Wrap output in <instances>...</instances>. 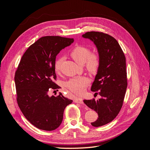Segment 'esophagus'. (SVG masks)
I'll return each mask as SVG.
<instances>
[{
  "label": "esophagus",
  "instance_id": "esophagus-1",
  "mask_svg": "<svg viewBox=\"0 0 150 150\" xmlns=\"http://www.w3.org/2000/svg\"><path fill=\"white\" fill-rule=\"evenodd\" d=\"M74 102L76 103H79V104H83V100L82 98H76L74 99Z\"/></svg>",
  "mask_w": 150,
  "mask_h": 150
}]
</instances>
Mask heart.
Listing matches in <instances>:
<instances>
[{"label": "heart", "mask_w": 150, "mask_h": 150, "mask_svg": "<svg viewBox=\"0 0 150 150\" xmlns=\"http://www.w3.org/2000/svg\"><path fill=\"white\" fill-rule=\"evenodd\" d=\"M70 55L71 57L78 63L82 65L85 63V66L91 72H95L100 66V56L97 52H91L90 49L85 46H78L72 50ZM63 58L59 57L54 63V71L57 74H59L61 71V66ZM90 83L89 77L82 76H77L70 79L66 84L67 89L75 94H81L84 93L86 88Z\"/></svg>", "instance_id": "heart-1"}]
</instances>
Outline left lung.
Wrapping results in <instances>:
<instances>
[{
    "mask_svg": "<svg viewBox=\"0 0 150 150\" xmlns=\"http://www.w3.org/2000/svg\"><path fill=\"white\" fill-rule=\"evenodd\" d=\"M82 36L92 40L100 56V66L91 90L100 95L101 98L97 101L84 100L86 105L98 113V120L91 125L99 127L114 120L123 104L128 85L126 57L119 43L110 35L91 31Z\"/></svg>",
    "mask_w": 150,
    "mask_h": 150,
    "instance_id": "left-lung-1",
    "label": "left lung"
}]
</instances>
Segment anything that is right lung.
Wrapping results in <instances>:
<instances>
[{"mask_svg": "<svg viewBox=\"0 0 150 150\" xmlns=\"http://www.w3.org/2000/svg\"><path fill=\"white\" fill-rule=\"evenodd\" d=\"M73 42L60 36L40 38L26 50L18 66L14 78L18 106L25 118L40 129L57 128L65 108L72 102L61 93L56 97L49 96L48 92L59 88L54 82L56 56Z\"/></svg>", "mask_w": 150, "mask_h": 150, "instance_id": "right-lung-1", "label": "right lung"}]
</instances>
